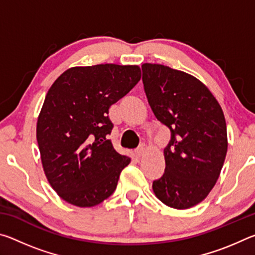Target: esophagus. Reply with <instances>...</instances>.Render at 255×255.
I'll return each mask as SVG.
<instances>
[{
	"instance_id": "esophagus-1",
	"label": "esophagus",
	"mask_w": 255,
	"mask_h": 255,
	"mask_svg": "<svg viewBox=\"0 0 255 255\" xmlns=\"http://www.w3.org/2000/svg\"><path fill=\"white\" fill-rule=\"evenodd\" d=\"M133 153H135V156L137 158H139L144 153V148L143 147H138L137 149H135V152H133Z\"/></svg>"
}]
</instances>
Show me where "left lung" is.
<instances>
[{
  "instance_id": "obj_1",
  "label": "left lung",
  "mask_w": 255,
  "mask_h": 255,
  "mask_svg": "<svg viewBox=\"0 0 255 255\" xmlns=\"http://www.w3.org/2000/svg\"><path fill=\"white\" fill-rule=\"evenodd\" d=\"M143 84L155 117L171 131L165 170L153 181L163 204L187 209L214 188L227 153V129L215 97L196 77L158 64H144Z\"/></svg>"
}]
</instances>
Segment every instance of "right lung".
<instances>
[{"instance_id":"right-lung-1","label":"right lung","mask_w":255,"mask_h":255,"mask_svg":"<svg viewBox=\"0 0 255 255\" xmlns=\"http://www.w3.org/2000/svg\"><path fill=\"white\" fill-rule=\"evenodd\" d=\"M140 80L133 65L73 67L51 85L37 123V141L49 183L77 207L109 198L130 158L116 152L108 137L109 108Z\"/></svg>"}]
</instances>
